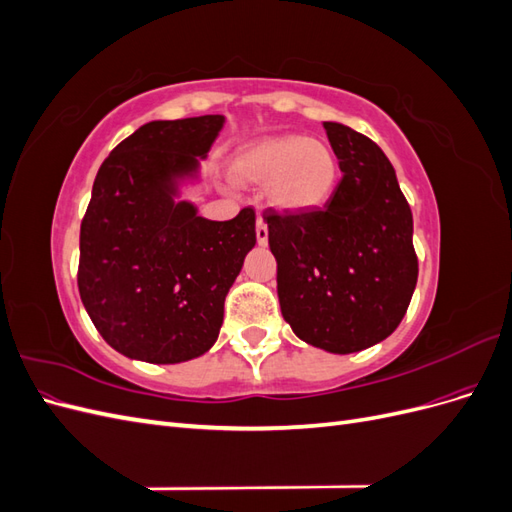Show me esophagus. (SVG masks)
<instances>
[{
  "label": "esophagus",
  "mask_w": 512,
  "mask_h": 512,
  "mask_svg": "<svg viewBox=\"0 0 512 512\" xmlns=\"http://www.w3.org/2000/svg\"><path fill=\"white\" fill-rule=\"evenodd\" d=\"M256 241H258V245H267V241H269V230H267V224H265V220L260 218H256Z\"/></svg>",
  "instance_id": "1"
}]
</instances>
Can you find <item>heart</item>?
<instances>
[{
    "instance_id": "b5f03b06",
    "label": "heart",
    "mask_w": 512,
    "mask_h": 512,
    "mask_svg": "<svg viewBox=\"0 0 512 512\" xmlns=\"http://www.w3.org/2000/svg\"><path fill=\"white\" fill-rule=\"evenodd\" d=\"M230 175L245 188H267L273 209L299 215L327 205L337 183V160L331 147L307 136H269L239 149Z\"/></svg>"
}]
</instances>
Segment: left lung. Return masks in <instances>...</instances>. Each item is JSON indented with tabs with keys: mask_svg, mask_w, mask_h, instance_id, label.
I'll list each match as a JSON object with an SVG mask.
<instances>
[{
	"mask_svg": "<svg viewBox=\"0 0 512 512\" xmlns=\"http://www.w3.org/2000/svg\"><path fill=\"white\" fill-rule=\"evenodd\" d=\"M342 168L327 205L267 211L282 316L305 344L350 354L389 337L416 288L412 211L395 168L367 136L324 121Z\"/></svg>",
	"mask_w": 512,
	"mask_h": 512,
	"instance_id": "8db88e82",
	"label": "left lung"
}]
</instances>
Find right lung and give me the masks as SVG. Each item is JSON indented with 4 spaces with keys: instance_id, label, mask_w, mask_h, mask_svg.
Here are the masks:
<instances>
[{
    "instance_id": "add662e5",
    "label": "right lung",
    "mask_w": 512,
    "mask_h": 512,
    "mask_svg": "<svg viewBox=\"0 0 512 512\" xmlns=\"http://www.w3.org/2000/svg\"><path fill=\"white\" fill-rule=\"evenodd\" d=\"M224 115L149 121L94 181L81 224L79 292L104 342L128 359L183 363L220 335L224 299L256 245L254 209L213 222L177 200Z\"/></svg>"
}]
</instances>
